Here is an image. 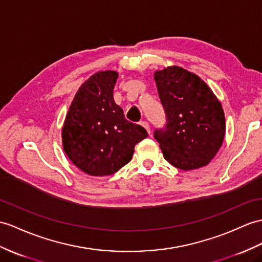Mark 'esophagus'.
<instances>
[{
  "label": "esophagus",
  "mask_w": 262,
  "mask_h": 262,
  "mask_svg": "<svg viewBox=\"0 0 262 262\" xmlns=\"http://www.w3.org/2000/svg\"><path fill=\"white\" fill-rule=\"evenodd\" d=\"M140 124H141L144 127V129L148 131L149 135H150V125H149V123L146 122V121H141V122H140Z\"/></svg>",
  "instance_id": "obj_1"
}]
</instances>
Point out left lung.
Listing matches in <instances>:
<instances>
[{
	"label": "left lung",
	"mask_w": 262,
	"mask_h": 262,
	"mask_svg": "<svg viewBox=\"0 0 262 262\" xmlns=\"http://www.w3.org/2000/svg\"><path fill=\"white\" fill-rule=\"evenodd\" d=\"M167 123L155 130L165 160L181 170L205 167L219 151L226 133L222 105L205 81L179 67L156 71Z\"/></svg>",
	"instance_id": "obj_1"
}]
</instances>
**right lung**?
Listing matches in <instances>:
<instances>
[{"label": "right lung", "mask_w": 262, "mask_h": 262, "mask_svg": "<svg viewBox=\"0 0 262 262\" xmlns=\"http://www.w3.org/2000/svg\"><path fill=\"white\" fill-rule=\"evenodd\" d=\"M116 71L90 76L76 92L62 127L63 150L80 170L94 177L113 174L129 162L135 146L148 137L116 104Z\"/></svg>", "instance_id": "1"}]
</instances>
